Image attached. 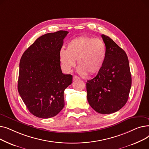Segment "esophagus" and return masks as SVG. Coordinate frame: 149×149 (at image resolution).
<instances>
[{"label":"esophagus","instance_id":"34e87169","mask_svg":"<svg viewBox=\"0 0 149 149\" xmlns=\"http://www.w3.org/2000/svg\"><path fill=\"white\" fill-rule=\"evenodd\" d=\"M80 78L79 77H77V76H76V75H74V77H73V80H80Z\"/></svg>","mask_w":149,"mask_h":149}]
</instances>
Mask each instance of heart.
<instances>
[{"instance_id": "1", "label": "heart", "mask_w": 149, "mask_h": 149, "mask_svg": "<svg viewBox=\"0 0 149 149\" xmlns=\"http://www.w3.org/2000/svg\"><path fill=\"white\" fill-rule=\"evenodd\" d=\"M106 46L103 40L89 36L76 37L70 40L66 50L61 49L59 53L61 66L66 72H70L75 65L81 75H92L97 74L104 64Z\"/></svg>"}]
</instances>
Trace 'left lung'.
Instances as JSON below:
<instances>
[{"label":"left lung","mask_w":149,"mask_h":149,"mask_svg":"<svg viewBox=\"0 0 149 149\" xmlns=\"http://www.w3.org/2000/svg\"><path fill=\"white\" fill-rule=\"evenodd\" d=\"M106 46L104 64L86 83L89 104L102 114L118 111L127 103L132 77L126 53L112 39L101 35Z\"/></svg>","instance_id":"obj_1"}]
</instances>
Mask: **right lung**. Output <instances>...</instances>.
I'll return each instance as SVG.
<instances>
[{"label": "right lung", "mask_w": 149, "mask_h": 149, "mask_svg": "<svg viewBox=\"0 0 149 149\" xmlns=\"http://www.w3.org/2000/svg\"><path fill=\"white\" fill-rule=\"evenodd\" d=\"M68 34L58 31L40 36L21 57L18 91L28 111L38 118H51L65 106L64 91L72 76L62 73L59 53Z\"/></svg>", "instance_id": "obj_1"}]
</instances>
